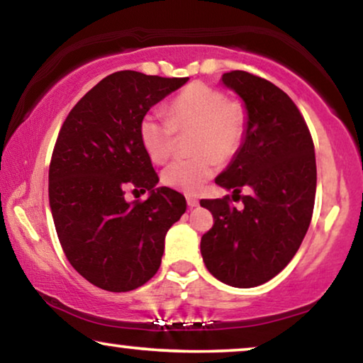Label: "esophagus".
I'll return each instance as SVG.
<instances>
[{
    "label": "esophagus",
    "mask_w": 363,
    "mask_h": 363,
    "mask_svg": "<svg viewBox=\"0 0 363 363\" xmlns=\"http://www.w3.org/2000/svg\"><path fill=\"white\" fill-rule=\"evenodd\" d=\"M186 203H188V206H190V208H196L198 205H200V201H198L196 198L191 196V195L186 196Z\"/></svg>",
    "instance_id": "esophagus-1"
}]
</instances>
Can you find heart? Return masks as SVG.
Wrapping results in <instances>:
<instances>
[{
  "instance_id": "obj_1",
  "label": "heart",
  "mask_w": 363,
  "mask_h": 363,
  "mask_svg": "<svg viewBox=\"0 0 363 363\" xmlns=\"http://www.w3.org/2000/svg\"><path fill=\"white\" fill-rule=\"evenodd\" d=\"M168 117L147 112L138 125L143 150L153 163H165L173 152L175 130L193 128L190 158L170 163L162 183L173 190L196 193L215 175L218 160H230L240 150L247 130V111L240 101L206 84H191L168 107Z\"/></svg>"
}]
</instances>
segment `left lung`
Here are the masks:
<instances>
[{"mask_svg": "<svg viewBox=\"0 0 363 363\" xmlns=\"http://www.w3.org/2000/svg\"><path fill=\"white\" fill-rule=\"evenodd\" d=\"M247 111L240 150L216 185L251 193L201 200L215 225L201 236V256L216 279L233 287H256L272 279L299 250L314 211L317 168L314 143L299 108L284 91L245 71L223 74Z\"/></svg>", "mask_w": 363, "mask_h": 363, "instance_id": "left-lung-1", "label": "left lung"}]
</instances>
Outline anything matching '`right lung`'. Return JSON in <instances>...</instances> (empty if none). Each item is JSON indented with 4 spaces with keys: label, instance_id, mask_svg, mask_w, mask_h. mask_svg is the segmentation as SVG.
I'll return each mask as SVG.
<instances>
[{
    "label": "right lung",
    "instance_id": "obj_1",
    "mask_svg": "<svg viewBox=\"0 0 363 363\" xmlns=\"http://www.w3.org/2000/svg\"><path fill=\"white\" fill-rule=\"evenodd\" d=\"M186 81L113 72L72 107L57 135L49 165L54 226L74 269L104 291L127 292L152 279L167 231L186 210L182 193L157 188L138 135L150 107ZM128 187L149 198L127 202Z\"/></svg>",
    "mask_w": 363,
    "mask_h": 363
}]
</instances>
